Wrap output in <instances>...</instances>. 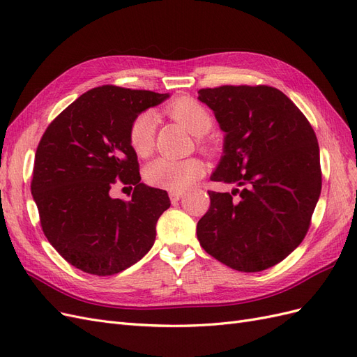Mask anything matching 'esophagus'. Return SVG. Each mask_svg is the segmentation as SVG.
I'll list each match as a JSON object with an SVG mask.
<instances>
[{
    "label": "esophagus",
    "instance_id": "34e87169",
    "mask_svg": "<svg viewBox=\"0 0 357 357\" xmlns=\"http://www.w3.org/2000/svg\"><path fill=\"white\" fill-rule=\"evenodd\" d=\"M183 197H185V193H181V192H169V199H171V202H177V201H180Z\"/></svg>",
    "mask_w": 357,
    "mask_h": 357
}]
</instances>
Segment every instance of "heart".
Returning a JSON list of instances; mask_svg holds the SVG:
<instances>
[{"label":"heart","mask_w":357,"mask_h":357,"mask_svg":"<svg viewBox=\"0 0 357 357\" xmlns=\"http://www.w3.org/2000/svg\"><path fill=\"white\" fill-rule=\"evenodd\" d=\"M165 112L174 121L189 129L192 134L198 135V144L201 147L211 149V144L204 137V134H207L214 125L213 114L208 109H205L202 104L189 96H180L165 107ZM156 125V116L152 112H142L132 119L128 131V142L137 156L147 158L152 155L155 149ZM204 174L205 165L198 158H158L150 162L144 169V178L150 186L169 192L188 190Z\"/></svg>","instance_id":"heart-1"}]
</instances>
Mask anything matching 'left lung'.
<instances>
[{
	"label": "left lung",
	"mask_w": 357,
	"mask_h": 357,
	"mask_svg": "<svg viewBox=\"0 0 357 357\" xmlns=\"http://www.w3.org/2000/svg\"><path fill=\"white\" fill-rule=\"evenodd\" d=\"M198 93L226 132L211 180L238 186L232 193L208 190L210 208L197 226L199 244L236 271H264L310 229L321 190L316 132L273 86L223 84Z\"/></svg>",
	"instance_id": "obj_1"
}]
</instances>
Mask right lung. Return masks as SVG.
Masks as SVG:
<instances>
[{
  "label": "right lung",
  "mask_w": 357,
  "mask_h": 357,
  "mask_svg": "<svg viewBox=\"0 0 357 357\" xmlns=\"http://www.w3.org/2000/svg\"><path fill=\"white\" fill-rule=\"evenodd\" d=\"M165 98L152 91L98 86L53 119L40 139L31 192L41 229L83 273H121L155 243L156 222L171 202L165 190L139 183L128 131L138 113ZM114 185L134 187L132 199H112Z\"/></svg>",
  "instance_id": "obj_1"
}]
</instances>
